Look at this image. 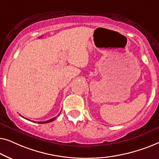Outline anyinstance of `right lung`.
Masks as SVG:
<instances>
[{"label": "right lung", "instance_id": "add662e5", "mask_svg": "<svg viewBox=\"0 0 159 159\" xmlns=\"http://www.w3.org/2000/svg\"><path fill=\"white\" fill-rule=\"evenodd\" d=\"M59 114H58V115H59ZM56 118V116L54 117V118H53V119H49V120L45 121H38V123H39V124H46V123H49V122H51V121H53L55 120Z\"/></svg>", "mask_w": 159, "mask_h": 159}]
</instances>
